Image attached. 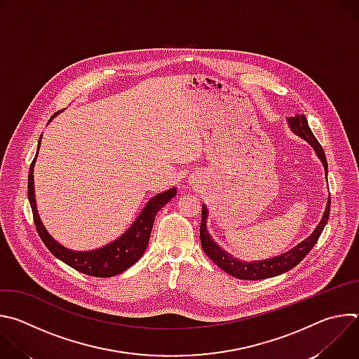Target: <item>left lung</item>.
<instances>
[{"mask_svg": "<svg viewBox=\"0 0 359 359\" xmlns=\"http://www.w3.org/2000/svg\"><path fill=\"white\" fill-rule=\"evenodd\" d=\"M290 129L299 137L305 139L309 142L313 149L316 150L317 156L320 158V161L324 165V170H325V176L328 175V165H327V158L323 146L318 143V140L316 139L314 133L311 132L309 122H306V118L304 115H295L287 119ZM203 210H201V223H200V241H201V247L203 251L208 254V257L216 263L223 271H226L227 274L240 278V280H263V278H269V277H276L280 276L288 270H291L292 267H295L298 263H301V260H304V257L306 254L311 251V248L314 247V244L318 241L325 224L328 223V217H330V208H331V197L328 198L327 208L324 212V216L321 219V222L318 223V226L316 227V230L311 233L310 237H306L304 241H301L299 244H297L295 247H292L290 251H285L277 257H271V259H266V260H259V262H243L238 260L230 252H227L226 250H223L219 244H216V241L210 237L208 227H206V220L209 216L206 204H203Z\"/></svg>", "mask_w": 359, "mask_h": 359, "instance_id": "obj_1", "label": "left lung"}]
</instances>
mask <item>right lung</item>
<instances>
[{"label": "right lung", "instance_id": "1", "mask_svg": "<svg viewBox=\"0 0 359 359\" xmlns=\"http://www.w3.org/2000/svg\"><path fill=\"white\" fill-rule=\"evenodd\" d=\"M57 115H58V112L53 118H55ZM50 119H49V122H50ZM39 146H41V137L38 142L36 155H35V158L29 166V172H28V200H29L31 209H32V216H34V223H35L36 231H38L41 240L43 241V244L46 245V248L62 263L68 264L69 267L75 269L76 271H81L86 276H92V277H102V278L114 277V276L123 273L129 267H132L142 257L147 244H149V238H150V233H151V227H153V222H155L156 213L165 206L168 201H170L176 196V191H177L176 187L169 189L163 193L156 194L155 197H151L147 201L144 209L137 216V219L133 222V224L116 240L111 241L109 244H107L104 247L96 248V250L74 251V250L64 247L55 238H53V236L46 231L45 226L42 224L38 210H36L35 190H34V166L36 162Z\"/></svg>", "mask_w": 359, "mask_h": 359}]
</instances>
